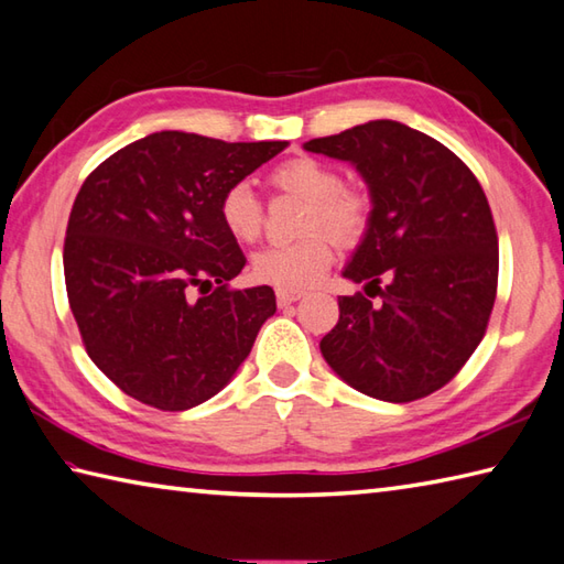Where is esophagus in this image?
Returning <instances> with one entry per match:
<instances>
[{"instance_id": "1", "label": "esophagus", "mask_w": 564, "mask_h": 564, "mask_svg": "<svg viewBox=\"0 0 564 564\" xmlns=\"http://www.w3.org/2000/svg\"><path fill=\"white\" fill-rule=\"evenodd\" d=\"M303 295H305V291H297V289H279V291H275V297H279L281 305H291L295 301H301Z\"/></svg>"}]
</instances>
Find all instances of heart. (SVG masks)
Wrapping results in <instances>:
<instances>
[{
    "label": "heart",
    "mask_w": 564,
    "mask_h": 564,
    "mask_svg": "<svg viewBox=\"0 0 564 564\" xmlns=\"http://www.w3.org/2000/svg\"><path fill=\"white\" fill-rule=\"evenodd\" d=\"M275 191L305 200L301 231L289 245H271L251 259L253 279L275 289H307L317 283L335 259V241L351 247L367 235L371 195L361 185L345 183L339 171L315 156H295L269 173ZM219 219L239 245H253L263 231V203L245 181L231 183L219 197Z\"/></svg>",
    "instance_id": "b5f03b06"
}]
</instances>
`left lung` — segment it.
I'll use <instances>...</instances> for the list:
<instances>
[{"instance_id": "1", "label": "left lung", "mask_w": 564, "mask_h": 564, "mask_svg": "<svg viewBox=\"0 0 564 564\" xmlns=\"http://www.w3.org/2000/svg\"><path fill=\"white\" fill-rule=\"evenodd\" d=\"M305 149L355 163L373 203L345 269L367 283V295H339L323 357L371 399H425L457 377L487 335L499 285L487 195L465 161L401 121H367ZM377 294L382 303L373 306Z\"/></svg>"}]
</instances>
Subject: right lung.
<instances>
[{"instance_id":"obj_1","label":"right lung","mask_w":564,"mask_h":564,"mask_svg":"<svg viewBox=\"0 0 564 564\" xmlns=\"http://www.w3.org/2000/svg\"><path fill=\"white\" fill-rule=\"evenodd\" d=\"M283 149L156 131L85 178L65 229V291L87 355L131 399L187 411L249 357L275 293L229 289L247 259L219 197Z\"/></svg>"}]
</instances>
